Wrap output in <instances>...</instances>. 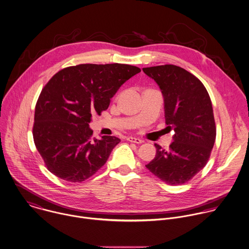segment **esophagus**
Here are the masks:
<instances>
[{"mask_svg": "<svg viewBox=\"0 0 249 249\" xmlns=\"http://www.w3.org/2000/svg\"><path fill=\"white\" fill-rule=\"evenodd\" d=\"M127 140L130 141V142H133V143H137V144L142 143L141 139H139L138 138H133V137H129V138H127Z\"/></svg>", "mask_w": 249, "mask_h": 249, "instance_id": "1", "label": "esophagus"}]
</instances>
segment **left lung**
Listing matches in <instances>:
<instances>
[{"label": "left lung", "mask_w": 249, "mask_h": 249, "mask_svg": "<svg viewBox=\"0 0 249 249\" xmlns=\"http://www.w3.org/2000/svg\"><path fill=\"white\" fill-rule=\"evenodd\" d=\"M159 85L164 100L165 123L174 129L168 151L157 154L146 168L169 185L187 182L206 164L216 139L210 96L195 75L175 65L143 68Z\"/></svg>", "instance_id": "obj_1"}]
</instances>
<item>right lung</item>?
<instances>
[{
    "instance_id": "right-lung-1",
    "label": "right lung",
    "mask_w": 249,
    "mask_h": 249,
    "mask_svg": "<svg viewBox=\"0 0 249 249\" xmlns=\"http://www.w3.org/2000/svg\"><path fill=\"white\" fill-rule=\"evenodd\" d=\"M140 71L125 64H81L53 76L38 98L33 126L35 146L49 171L66 181L82 182L106 163L120 139H92L89 123Z\"/></svg>"
}]
</instances>
